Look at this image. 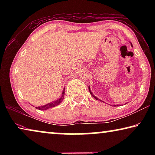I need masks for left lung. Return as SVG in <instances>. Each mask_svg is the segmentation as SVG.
Listing matches in <instances>:
<instances>
[{
    "label": "left lung",
    "instance_id": "8db88e82",
    "mask_svg": "<svg viewBox=\"0 0 155 155\" xmlns=\"http://www.w3.org/2000/svg\"><path fill=\"white\" fill-rule=\"evenodd\" d=\"M130 44H131V46H133V45H132V44H131L130 43ZM89 91H90V94H91V96H92L93 97H94V98H95L96 100H97V101H101V100H100V99H98V98H97V97L96 96H94V94L92 93V92H91V90H90V86H89ZM113 106H114V107H117V106H118V104H117V105H116V104H114V105H113Z\"/></svg>",
    "mask_w": 155,
    "mask_h": 155
}]
</instances>
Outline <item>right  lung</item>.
Returning a JSON list of instances; mask_svg holds the SVG:
<instances>
[{"instance_id":"1","label":"right lung","mask_w":155,"mask_h":155,"mask_svg":"<svg viewBox=\"0 0 155 155\" xmlns=\"http://www.w3.org/2000/svg\"><path fill=\"white\" fill-rule=\"evenodd\" d=\"M64 94H65V88H64V90H63L61 96L60 97L59 99H57V101H52V103H49L44 104V105H42V106H39L38 107H35V108L40 109V110H46V109H48L49 108H51V107H55L57 105H59V104L61 103L63 100H64Z\"/></svg>"}]
</instances>
